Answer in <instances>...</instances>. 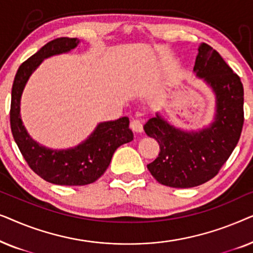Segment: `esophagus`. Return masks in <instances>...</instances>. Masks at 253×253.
<instances>
[{"label":"esophagus","instance_id":"esophagus-1","mask_svg":"<svg viewBox=\"0 0 253 253\" xmlns=\"http://www.w3.org/2000/svg\"><path fill=\"white\" fill-rule=\"evenodd\" d=\"M130 126H131V129H132L133 132H136V133L143 132V123H141L140 121H138V120L131 121Z\"/></svg>","mask_w":253,"mask_h":253}]
</instances>
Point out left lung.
Segmentation results:
<instances>
[{
    "mask_svg": "<svg viewBox=\"0 0 253 253\" xmlns=\"http://www.w3.org/2000/svg\"><path fill=\"white\" fill-rule=\"evenodd\" d=\"M193 74L214 95L213 119L196 130L176 126L159 112L145 123L160 153L147 165L152 176L170 188H193L213 178L240 140L244 91L240 77L207 43L198 47Z\"/></svg>",
    "mask_w": 253,
    "mask_h": 253,
    "instance_id": "obj_1",
    "label": "left lung"
}]
</instances>
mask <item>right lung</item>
<instances>
[{
	"label": "right lung",
	"instance_id": "right-lung-1",
	"mask_svg": "<svg viewBox=\"0 0 253 253\" xmlns=\"http://www.w3.org/2000/svg\"><path fill=\"white\" fill-rule=\"evenodd\" d=\"M77 38H58L37 51L20 65L11 89L10 126L13 139L31 169L44 181L57 185H86L95 182L112 161L121 145L133 140L126 116L100 122L87 138L69 148H50L34 140L27 132L20 115L24 88L43 60L70 53L78 46Z\"/></svg>",
	"mask_w": 253,
	"mask_h": 253
}]
</instances>
